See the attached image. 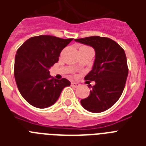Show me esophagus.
<instances>
[{
    "mask_svg": "<svg viewBox=\"0 0 146 146\" xmlns=\"http://www.w3.org/2000/svg\"><path fill=\"white\" fill-rule=\"evenodd\" d=\"M71 86L73 87H75V88H77V87L80 86V85L77 83V82H71Z\"/></svg>",
    "mask_w": 146,
    "mask_h": 146,
    "instance_id": "34e87169",
    "label": "esophagus"
}]
</instances>
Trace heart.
Masks as SVG:
<instances>
[{
    "label": "heart",
    "mask_w": 146,
    "mask_h": 146,
    "mask_svg": "<svg viewBox=\"0 0 146 146\" xmlns=\"http://www.w3.org/2000/svg\"><path fill=\"white\" fill-rule=\"evenodd\" d=\"M81 48H86V47H81Z\"/></svg>",
    "instance_id": "obj_1"
}]
</instances>
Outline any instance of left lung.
Returning <instances> with one entry per match:
<instances>
[{
	"mask_svg": "<svg viewBox=\"0 0 146 146\" xmlns=\"http://www.w3.org/2000/svg\"><path fill=\"white\" fill-rule=\"evenodd\" d=\"M75 41L90 45L96 51L92 70L85 77V80L95 81L96 85L92 86L90 95L81 100V104L93 113L106 111L117 102L124 89L128 76L124 50L106 37L91 36Z\"/></svg>",
	"mask_w": 146,
	"mask_h": 146,
	"instance_id": "left-lung-1",
	"label": "left lung"
}]
</instances>
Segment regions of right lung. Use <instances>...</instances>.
<instances>
[{
    "mask_svg": "<svg viewBox=\"0 0 146 146\" xmlns=\"http://www.w3.org/2000/svg\"><path fill=\"white\" fill-rule=\"evenodd\" d=\"M72 40L38 35L26 40L17 50L15 80L20 94L31 105L48 108L57 102L62 90L70 86L65 78L54 79L49 69L58 61L61 50Z\"/></svg>",
    "mask_w": 146,
    "mask_h": 146,
    "instance_id": "add662e5",
    "label": "right lung"
}]
</instances>
